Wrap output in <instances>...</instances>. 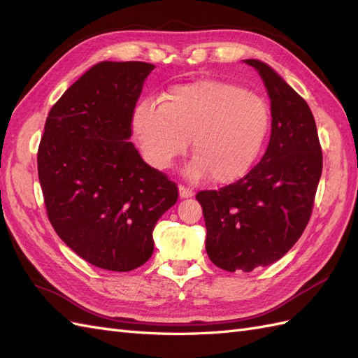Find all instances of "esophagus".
<instances>
[{"mask_svg": "<svg viewBox=\"0 0 358 358\" xmlns=\"http://www.w3.org/2000/svg\"><path fill=\"white\" fill-rule=\"evenodd\" d=\"M179 196L182 199H188V197H192L194 196V191L188 187H183V185H179Z\"/></svg>", "mask_w": 358, "mask_h": 358, "instance_id": "1", "label": "esophagus"}]
</instances>
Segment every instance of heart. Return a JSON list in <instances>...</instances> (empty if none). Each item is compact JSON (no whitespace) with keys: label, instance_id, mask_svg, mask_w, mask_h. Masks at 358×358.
<instances>
[{"label":"heart","instance_id":"obj_1","mask_svg":"<svg viewBox=\"0 0 358 358\" xmlns=\"http://www.w3.org/2000/svg\"><path fill=\"white\" fill-rule=\"evenodd\" d=\"M270 115L262 96L241 86L200 80L170 88L157 106L140 103L133 115V133L148 164L173 166L187 152L191 138V179L210 175L216 183L243 176L262 149Z\"/></svg>","mask_w":358,"mask_h":358}]
</instances>
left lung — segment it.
I'll use <instances>...</instances> for the list:
<instances>
[{"label": "left lung", "instance_id": "left-lung-1", "mask_svg": "<svg viewBox=\"0 0 358 358\" xmlns=\"http://www.w3.org/2000/svg\"><path fill=\"white\" fill-rule=\"evenodd\" d=\"M262 76L270 99L272 134L262 161L218 191H200L206 251L227 272H252L282 258L310 220L322 171L315 119L308 103L270 69L245 59Z\"/></svg>", "mask_w": 358, "mask_h": 358}]
</instances>
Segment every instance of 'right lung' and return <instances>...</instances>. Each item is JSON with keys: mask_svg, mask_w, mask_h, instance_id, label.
<instances>
[{"mask_svg": "<svg viewBox=\"0 0 358 358\" xmlns=\"http://www.w3.org/2000/svg\"><path fill=\"white\" fill-rule=\"evenodd\" d=\"M154 64L103 61L50 109L37 166L48 218L95 267L129 272L154 252L152 231L178 187L148 166L128 138Z\"/></svg>", "mask_w": 358, "mask_h": 358, "instance_id": "1", "label": "right lung"}]
</instances>
